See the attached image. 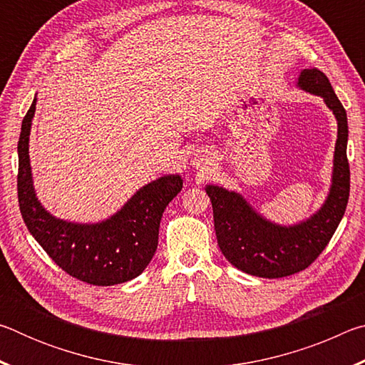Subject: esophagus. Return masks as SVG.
<instances>
[{
  "label": "esophagus",
  "mask_w": 365,
  "mask_h": 365,
  "mask_svg": "<svg viewBox=\"0 0 365 365\" xmlns=\"http://www.w3.org/2000/svg\"><path fill=\"white\" fill-rule=\"evenodd\" d=\"M202 160H205V159H202L201 156H195V159H193L195 168H200V165H202Z\"/></svg>",
  "instance_id": "34e87169"
}]
</instances>
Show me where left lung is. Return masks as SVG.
<instances>
[{
	"instance_id": "1",
	"label": "left lung",
	"mask_w": 365,
	"mask_h": 365,
	"mask_svg": "<svg viewBox=\"0 0 365 365\" xmlns=\"http://www.w3.org/2000/svg\"><path fill=\"white\" fill-rule=\"evenodd\" d=\"M296 86L320 96L336 119L338 135L333 153L329 195L311 217L293 225L265 219L238 191L206 185L211 197L214 227L222 255L245 274L262 279H280L309 267L329 245L341 222L349 197L348 117L329 78L316 67L302 69Z\"/></svg>"
}]
</instances>
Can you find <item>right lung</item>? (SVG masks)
Returning a JSON list of instances; mask_svg holds the SVG:
<instances>
[{
    "instance_id": "obj_1",
    "label": "right lung",
    "mask_w": 365,
    "mask_h": 365,
    "mask_svg": "<svg viewBox=\"0 0 365 365\" xmlns=\"http://www.w3.org/2000/svg\"><path fill=\"white\" fill-rule=\"evenodd\" d=\"M36 96L22 120L17 195L24 222L46 255L76 279L110 287L138 277L158 250L159 224L165 206L180 193L182 175L169 174L146 183L110 217L95 224L59 219L35 193L29 140Z\"/></svg>"
}]
</instances>
